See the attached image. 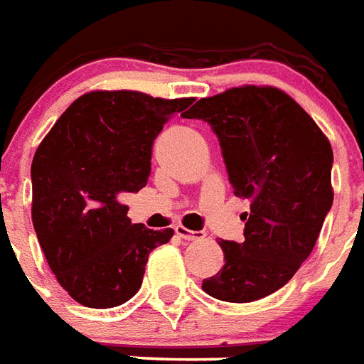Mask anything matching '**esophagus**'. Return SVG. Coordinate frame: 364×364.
<instances>
[{
	"instance_id": "1",
	"label": "esophagus",
	"mask_w": 364,
	"mask_h": 364,
	"mask_svg": "<svg viewBox=\"0 0 364 364\" xmlns=\"http://www.w3.org/2000/svg\"><path fill=\"white\" fill-rule=\"evenodd\" d=\"M175 233L181 239H185V241H195V239H203L204 237L203 231H191L185 225H175Z\"/></svg>"
}]
</instances>
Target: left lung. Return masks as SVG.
<instances>
[{
	"label": "left lung",
	"instance_id": "obj_1",
	"mask_svg": "<svg viewBox=\"0 0 364 364\" xmlns=\"http://www.w3.org/2000/svg\"><path fill=\"white\" fill-rule=\"evenodd\" d=\"M187 119L220 139L233 195L249 198L245 239L218 241L225 264L204 279L210 297L250 303L278 291L314 249L332 208V144L311 115L276 86L245 85L200 98Z\"/></svg>",
	"mask_w": 364,
	"mask_h": 364
}]
</instances>
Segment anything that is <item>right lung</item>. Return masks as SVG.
<instances>
[{
	"mask_svg": "<svg viewBox=\"0 0 364 364\" xmlns=\"http://www.w3.org/2000/svg\"><path fill=\"white\" fill-rule=\"evenodd\" d=\"M193 98L92 90L67 107L32 160V223L59 285L90 309L141 289L148 255L173 230L131 223L117 200L148 181L156 136Z\"/></svg>",
	"mask_w": 364,
	"mask_h": 364,
	"instance_id": "obj_1",
	"label": "right lung"
}]
</instances>
